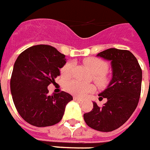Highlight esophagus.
Instances as JSON below:
<instances>
[{
  "label": "esophagus",
  "mask_w": 150,
  "mask_h": 150,
  "mask_svg": "<svg viewBox=\"0 0 150 150\" xmlns=\"http://www.w3.org/2000/svg\"><path fill=\"white\" fill-rule=\"evenodd\" d=\"M74 100H77V101H81V99L80 98H77V97H74Z\"/></svg>",
  "instance_id": "1"
}]
</instances>
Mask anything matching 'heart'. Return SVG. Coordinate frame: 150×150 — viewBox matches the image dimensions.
I'll use <instances>...</instances> for the list:
<instances>
[{
    "label": "heart",
    "instance_id": "b5f03b06",
    "mask_svg": "<svg viewBox=\"0 0 150 150\" xmlns=\"http://www.w3.org/2000/svg\"><path fill=\"white\" fill-rule=\"evenodd\" d=\"M84 63L93 73L94 81L100 87L105 86L109 82V76L105 73L108 69L106 62L98 57H88L84 60ZM74 68V62H67L61 69V75L64 78H69L73 74ZM65 88L69 93L74 96L83 98L94 92L95 86L92 84H83L77 81H70L65 84Z\"/></svg>",
    "mask_w": 150,
    "mask_h": 150
}]
</instances>
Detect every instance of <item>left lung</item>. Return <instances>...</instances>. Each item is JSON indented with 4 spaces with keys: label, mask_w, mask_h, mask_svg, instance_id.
I'll return each mask as SVG.
<instances>
[{
    "label": "left lung",
    "mask_w": 150,
    "mask_h": 150,
    "mask_svg": "<svg viewBox=\"0 0 150 150\" xmlns=\"http://www.w3.org/2000/svg\"><path fill=\"white\" fill-rule=\"evenodd\" d=\"M97 56L111 62L112 79L107 88L98 94L99 99L106 98V103L100 107L93 102V110L84 114V120L93 129L110 132L121 127L136 110L141 95L142 71L129 50L111 48Z\"/></svg>",
    "instance_id": "1"
}]
</instances>
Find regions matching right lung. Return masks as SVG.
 I'll return each mask as SVG.
<instances>
[{"instance_id":"1","label":"right lung","mask_w":150,"mask_h":150,"mask_svg":"<svg viewBox=\"0 0 150 150\" xmlns=\"http://www.w3.org/2000/svg\"><path fill=\"white\" fill-rule=\"evenodd\" d=\"M65 56L47 45L32 46L16 60L10 81L14 105L26 122L37 127L58 123L73 97L62 91L48 95V86L60 76Z\"/></svg>"}]
</instances>
